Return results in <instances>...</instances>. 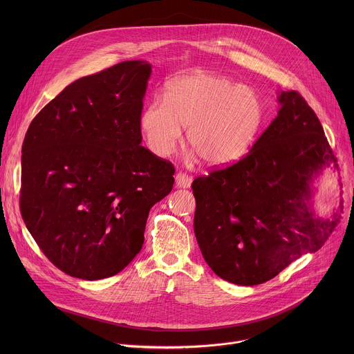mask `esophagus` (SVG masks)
I'll return each mask as SVG.
<instances>
[{"instance_id": "obj_1", "label": "esophagus", "mask_w": 354, "mask_h": 354, "mask_svg": "<svg viewBox=\"0 0 354 354\" xmlns=\"http://www.w3.org/2000/svg\"><path fill=\"white\" fill-rule=\"evenodd\" d=\"M192 184V177H189L185 173H177L176 174V185L178 188H189Z\"/></svg>"}]
</instances>
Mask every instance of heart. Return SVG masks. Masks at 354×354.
I'll use <instances>...</instances> for the list:
<instances>
[{"label": "heart", "instance_id": "b5f03b06", "mask_svg": "<svg viewBox=\"0 0 354 354\" xmlns=\"http://www.w3.org/2000/svg\"><path fill=\"white\" fill-rule=\"evenodd\" d=\"M263 121V102L254 90L225 76L198 73L171 82L165 102L155 100L145 109L140 127L159 156L176 151L188 129V146L203 162L226 167L250 152Z\"/></svg>", "mask_w": 354, "mask_h": 354}]
</instances>
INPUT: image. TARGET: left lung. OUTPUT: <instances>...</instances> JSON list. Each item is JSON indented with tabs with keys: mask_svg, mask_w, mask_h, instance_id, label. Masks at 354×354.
I'll return each mask as SVG.
<instances>
[{
	"mask_svg": "<svg viewBox=\"0 0 354 354\" xmlns=\"http://www.w3.org/2000/svg\"><path fill=\"white\" fill-rule=\"evenodd\" d=\"M278 115L241 160L192 183L194 229L203 257L222 279L253 286L316 252L335 229L312 208V184L337 158L297 91H282Z\"/></svg>",
	"mask_w": 354,
	"mask_h": 354,
	"instance_id": "left-lung-1",
	"label": "left lung"
}]
</instances>
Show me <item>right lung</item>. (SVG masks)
I'll list each match as a JSON object with an SVG mask.
<instances>
[{
    "label": "right lung",
    "mask_w": 354,
    "mask_h": 354,
    "mask_svg": "<svg viewBox=\"0 0 354 354\" xmlns=\"http://www.w3.org/2000/svg\"><path fill=\"white\" fill-rule=\"evenodd\" d=\"M150 75L151 65L135 59L82 77L27 129L21 216L71 277L97 281L124 270L142 250L152 205L173 188L171 162L140 146Z\"/></svg>",
    "instance_id": "obj_1"
}]
</instances>
